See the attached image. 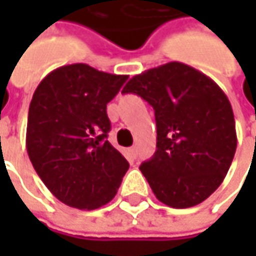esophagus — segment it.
Returning <instances> with one entry per match:
<instances>
[{"label": "esophagus", "instance_id": "1", "mask_svg": "<svg viewBox=\"0 0 256 256\" xmlns=\"http://www.w3.org/2000/svg\"><path fill=\"white\" fill-rule=\"evenodd\" d=\"M128 152H130V155H131L132 158H136V148H135V146H131V148L128 150Z\"/></svg>", "mask_w": 256, "mask_h": 256}]
</instances>
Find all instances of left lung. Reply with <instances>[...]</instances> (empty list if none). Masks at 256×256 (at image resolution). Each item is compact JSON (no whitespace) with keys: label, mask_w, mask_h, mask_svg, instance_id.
<instances>
[{"label":"left lung","mask_w":256,"mask_h":256,"mask_svg":"<svg viewBox=\"0 0 256 256\" xmlns=\"http://www.w3.org/2000/svg\"><path fill=\"white\" fill-rule=\"evenodd\" d=\"M128 92L155 111L156 151L140 166L155 196L178 210L205 201L236 151L228 96L210 76L176 61L132 76L122 90Z\"/></svg>","instance_id":"8db88e82"}]
</instances>
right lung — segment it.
<instances>
[{
    "label": "right lung",
    "mask_w": 256,
    "mask_h": 256,
    "mask_svg": "<svg viewBox=\"0 0 256 256\" xmlns=\"http://www.w3.org/2000/svg\"><path fill=\"white\" fill-rule=\"evenodd\" d=\"M126 80L71 64L50 72L35 90L26 152L45 186L68 206L91 211L108 204L130 168L106 140V104Z\"/></svg>",
    "instance_id": "1"
}]
</instances>
